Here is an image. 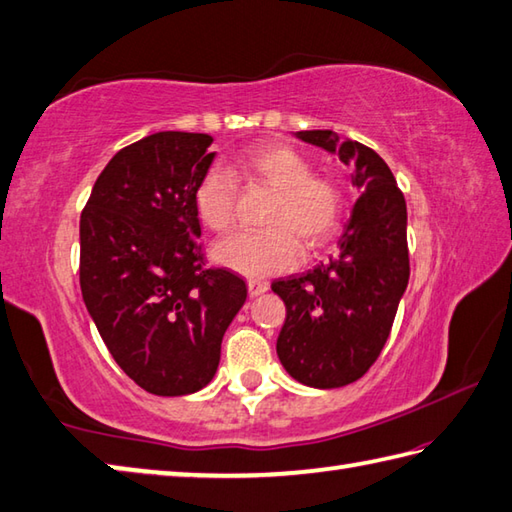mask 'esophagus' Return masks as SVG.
<instances>
[{
	"label": "esophagus",
	"instance_id": "obj_1",
	"mask_svg": "<svg viewBox=\"0 0 512 512\" xmlns=\"http://www.w3.org/2000/svg\"><path fill=\"white\" fill-rule=\"evenodd\" d=\"M266 290H268V284L262 282V279H248V295L250 297L262 295V293H266Z\"/></svg>",
	"mask_w": 512,
	"mask_h": 512
}]
</instances>
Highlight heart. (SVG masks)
Segmentation results:
<instances>
[{
  "label": "heart",
  "instance_id": "heart-1",
  "mask_svg": "<svg viewBox=\"0 0 512 512\" xmlns=\"http://www.w3.org/2000/svg\"><path fill=\"white\" fill-rule=\"evenodd\" d=\"M248 177L277 190L268 210V230H239L213 248L215 262L246 277H264L293 268L299 242L319 246L342 222V190L326 177L313 175V164L286 144L250 148L237 159ZM237 184L222 164L210 166L193 193L197 217L213 233H224L235 219Z\"/></svg>",
  "mask_w": 512,
  "mask_h": 512
}]
</instances>
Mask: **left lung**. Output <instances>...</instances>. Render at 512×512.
<instances>
[{
  "instance_id": "8db88e82",
  "label": "left lung",
  "mask_w": 512,
  "mask_h": 512,
  "mask_svg": "<svg viewBox=\"0 0 512 512\" xmlns=\"http://www.w3.org/2000/svg\"><path fill=\"white\" fill-rule=\"evenodd\" d=\"M297 139L350 166L359 197L328 262L270 284L286 304L277 357L299 384L339 388L375 364L393 328L410 277L406 202L373 148L333 130H299Z\"/></svg>"
}]
</instances>
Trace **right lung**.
<instances>
[{
	"mask_svg": "<svg viewBox=\"0 0 512 512\" xmlns=\"http://www.w3.org/2000/svg\"><path fill=\"white\" fill-rule=\"evenodd\" d=\"M204 133L148 135L119 150L79 219V286L119 368L159 397L202 390L248 288L204 262L195 186L215 159Z\"/></svg>",
	"mask_w": 512,
	"mask_h": 512,
	"instance_id": "add662e5",
	"label": "right lung"
}]
</instances>
